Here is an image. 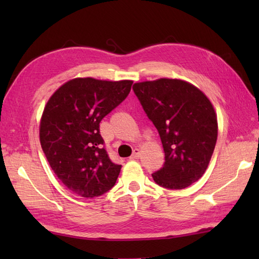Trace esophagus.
I'll use <instances>...</instances> for the list:
<instances>
[{"mask_svg": "<svg viewBox=\"0 0 259 259\" xmlns=\"http://www.w3.org/2000/svg\"><path fill=\"white\" fill-rule=\"evenodd\" d=\"M139 156H140V150L139 149H135L134 152H133V155H131V158H133V159H138Z\"/></svg>", "mask_w": 259, "mask_h": 259, "instance_id": "1", "label": "esophagus"}]
</instances>
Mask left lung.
Returning <instances> with one entry per match:
<instances>
[{
    "label": "left lung",
    "instance_id": "1",
    "mask_svg": "<svg viewBox=\"0 0 259 259\" xmlns=\"http://www.w3.org/2000/svg\"><path fill=\"white\" fill-rule=\"evenodd\" d=\"M133 89L162 142L164 163L152 174L153 180L164 188H187L205 174L216 146L212 103L196 85L180 79L137 82Z\"/></svg>",
    "mask_w": 259,
    "mask_h": 259
}]
</instances>
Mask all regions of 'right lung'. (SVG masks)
I'll return each instance as SVG.
<instances>
[{
  "label": "right lung",
  "instance_id": "add662e5",
  "mask_svg": "<svg viewBox=\"0 0 259 259\" xmlns=\"http://www.w3.org/2000/svg\"><path fill=\"white\" fill-rule=\"evenodd\" d=\"M131 80L75 78L49 99L40 120V142L59 180L74 195L98 197L114 186L121 166L102 148L100 121L122 102Z\"/></svg>",
  "mask_w": 259,
  "mask_h": 259
}]
</instances>
